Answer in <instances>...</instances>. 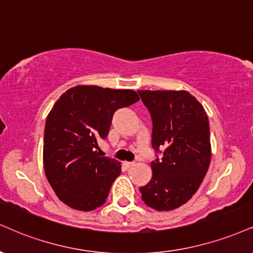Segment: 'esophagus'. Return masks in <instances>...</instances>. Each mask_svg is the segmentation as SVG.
Here are the masks:
<instances>
[{
	"label": "esophagus",
	"mask_w": 253,
	"mask_h": 253,
	"mask_svg": "<svg viewBox=\"0 0 253 253\" xmlns=\"http://www.w3.org/2000/svg\"><path fill=\"white\" fill-rule=\"evenodd\" d=\"M133 165H134V163H128V161H124V163H123V166H124L126 169H130V167H132Z\"/></svg>",
	"instance_id": "1"
}]
</instances>
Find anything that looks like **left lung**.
<instances>
[{
    "mask_svg": "<svg viewBox=\"0 0 253 253\" xmlns=\"http://www.w3.org/2000/svg\"><path fill=\"white\" fill-rule=\"evenodd\" d=\"M153 123L152 147L164 150L152 161V179L140 187L145 204L171 211L187 203L205 178L211 161L205 109L186 90H138Z\"/></svg>",
    "mask_w": 253,
    "mask_h": 253,
    "instance_id": "left-lung-1",
    "label": "left lung"
}]
</instances>
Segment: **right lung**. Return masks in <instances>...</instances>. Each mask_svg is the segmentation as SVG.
<instances>
[{"label": "right lung", "mask_w": 253, "mask_h": 253, "mask_svg": "<svg viewBox=\"0 0 253 253\" xmlns=\"http://www.w3.org/2000/svg\"><path fill=\"white\" fill-rule=\"evenodd\" d=\"M140 99L132 89L75 86L54 103L44 127L43 167L57 198L69 208L93 211L106 202L121 173L118 160L100 157L114 112Z\"/></svg>", "instance_id": "obj_1"}]
</instances>
